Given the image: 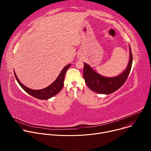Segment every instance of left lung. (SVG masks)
Instances as JSON below:
<instances>
[{
  "label": "left lung",
  "instance_id": "obj_1",
  "mask_svg": "<svg viewBox=\"0 0 151 151\" xmlns=\"http://www.w3.org/2000/svg\"><path fill=\"white\" fill-rule=\"evenodd\" d=\"M133 63V55L130 47V60L126 69L119 75L114 78L103 76L96 72L88 64L83 63V75L85 83L92 91L104 94H111L119 88L125 83L130 74Z\"/></svg>",
  "mask_w": 151,
  "mask_h": 151
}]
</instances>
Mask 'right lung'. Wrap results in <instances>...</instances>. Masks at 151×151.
Returning a JSON list of instances; mask_svg holds the SVG:
<instances>
[{
    "label": "right lung",
    "mask_w": 151,
    "mask_h": 151,
    "mask_svg": "<svg viewBox=\"0 0 151 151\" xmlns=\"http://www.w3.org/2000/svg\"><path fill=\"white\" fill-rule=\"evenodd\" d=\"M71 64H69L66 66L64 67L60 73L59 74L57 78L55 80V81L52 83L47 88H45L42 90H32L30 88H29L24 86L23 84L21 83L19 79H18V77L17 76L15 72H14L15 77L19 84V85L21 87L26 93H27L30 96L36 97L37 99H40V100H47L50 98L52 97L57 94H58L62 89L63 85H64V76H65L66 72L67 70L69 69V68Z\"/></svg>",
    "instance_id": "add662e5"
}]
</instances>
